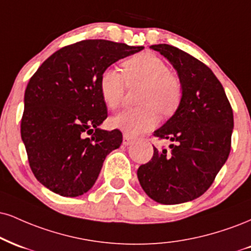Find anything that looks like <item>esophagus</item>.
Instances as JSON below:
<instances>
[{"label": "esophagus", "mask_w": 251, "mask_h": 251, "mask_svg": "<svg viewBox=\"0 0 251 251\" xmlns=\"http://www.w3.org/2000/svg\"><path fill=\"white\" fill-rule=\"evenodd\" d=\"M134 138L131 137V135L128 134H124L123 135V144L125 145V146H128V145H131L132 143H133Z\"/></svg>", "instance_id": "esophagus-1"}]
</instances>
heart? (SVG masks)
Here are the masks:
<instances>
[{
  "mask_svg": "<svg viewBox=\"0 0 251 251\" xmlns=\"http://www.w3.org/2000/svg\"><path fill=\"white\" fill-rule=\"evenodd\" d=\"M124 76L107 68L100 74L98 85L102 101L110 110L122 105L126 84H144L139 93L141 106L129 108L111 119V126L124 134L137 135L152 129L158 123V111L170 116L179 107L182 99V85L160 57L154 53H138L123 63Z\"/></svg>",
  "mask_w": 251,
  "mask_h": 251,
  "instance_id": "heart-1",
  "label": "heart"
}]
</instances>
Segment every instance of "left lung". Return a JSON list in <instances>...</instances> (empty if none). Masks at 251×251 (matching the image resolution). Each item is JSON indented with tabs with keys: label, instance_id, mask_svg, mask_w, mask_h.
<instances>
[{
	"label": "left lung",
	"instance_id": "obj_1",
	"mask_svg": "<svg viewBox=\"0 0 251 251\" xmlns=\"http://www.w3.org/2000/svg\"><path fill=\"white\" fill-rule=\"evenodd\" d=\"M170 60L182 85V99L170 119L154 132L170 139L171 151L158 150L137 172L139 182L162 204L194 200L212 186L227 161L234 128L232 110L222 84L206 64L168 44L151 45Z\"/></svg>",
	"mask_w": 251,
	"mask_h": 251
}]
</instances>
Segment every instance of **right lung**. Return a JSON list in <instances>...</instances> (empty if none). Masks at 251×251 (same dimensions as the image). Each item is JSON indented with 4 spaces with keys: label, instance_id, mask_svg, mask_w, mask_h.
Listing matches in <instances>:
<instances>
[{
    "label": "right lung",
    "instance_id": "right-lung-1",
    "mask_svg": "<svg viewBox=\"0 0 251 251\" xmlns=\"http://www.w3.org/2000/svg\"><path fill=\"white\" fill-rule=\"evenodd\" d=\"M143 49L80 41L52 53L30 78L21 137L32 173L51 192L76 198L90 191L106 155L122 145V132L99 128L107 108L98 80L117 60Z\"/></svg>",
    "mask_w": 251,
    "mask_h": 251
}]
</instances>
